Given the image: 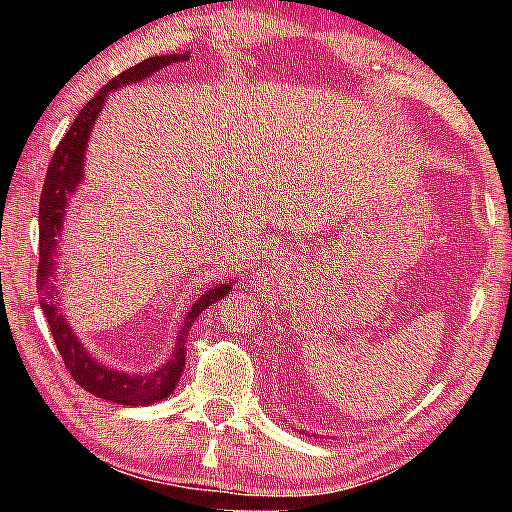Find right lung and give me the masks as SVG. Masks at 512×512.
<instances>
[{
    "instance_id": "1",
    "label": "right lung",
    "mask_w": 512,
    "mask_h": 512,
    "mask_svg": "<svg viewBox=\"0 0 512 512\" xmlns=\"http://www.w3.org/2000/svg\"><path fill=\"white\" fill-rule=\"evenodd\" d=\"M191 53L181 55H156L139 65L125 69L123 74H118L116 79H111L86 107L81 109V114L74 118L72 128L67 130V135L55 149L51 165H48L44 188H41V202H39V298H41V310H44L48 326H51L53 340L58 345L62 361L69 370V375L79 382L90 394L104 401L118 403V405H153L163 401L174 391L179 384V377L184 373L186 366V338L191 331L193 321L200 317L202 310H207L209 305H214L216 300L228 296L233 291L237 282L228 279L223 284H212L202 296L191 305V310L186 312L184 321H181L177 342H174L170 359L163 366H158L151 373H128V370L111 368L107 363L97 361L93 354L88 352V347L79 340V335L74 333L72 324H69L65 312L58 303V258H60V244H62V230H65V219L69 212V202H72L74 193L79 191L83 184V165H86V149L90 142V132L97 116L102 114L104 102L107 97L121 86H130V83H139L149 79L151 74H156L158 69L170 67L174 62L188 60Z\"/></svg>"
}]
</instances>
